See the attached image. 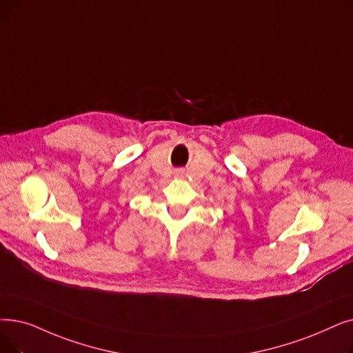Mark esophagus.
Here are the masks:
<instances>
[{"label":"esophagus","instance_id":"obj_1","mask_svg":"<svg viewBox=\"0 0 353 353\" xmlns=\"http://www.w3.org/2000/svg\"><path fill=\"white\" fill-rule=\"evenodd\" d=\"M174 176H176V177L183 176V170H181V168H177V170H174Z\"/></svg>","mask_w":353,"mask_h":353}]
</instances>
